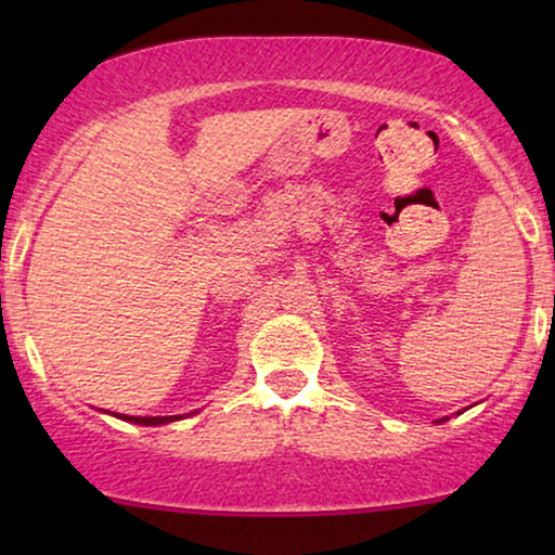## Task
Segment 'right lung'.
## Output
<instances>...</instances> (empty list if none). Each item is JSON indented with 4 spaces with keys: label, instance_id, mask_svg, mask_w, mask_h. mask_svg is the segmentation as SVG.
<instances>
[{
    "label": "right lung",
    "instance_id": "right-lung-1",
    "mask_svg": "<svg viewBox=\"0 0 555 555\" xmlns=\"http://www.w3.org/2000/svg\"><path fill=\"white\" fill-rule=\"evenodd\" d=\"M120 420L133 422V424H146V427H154V424L177 422V420H181V416H126V414H120Z\"/></svg>",
    "mask_w": 555,
    "mask_h": 555
}]
</instances>
